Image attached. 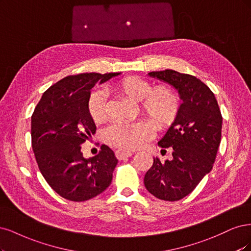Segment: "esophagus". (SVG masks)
<instances>
[{
  "mask_svg": "<svg viewBox=\"0 0 251 251\" xmlns=\"http://www.w3.org/2000/svg\"><path fill=\"white\" fill-rule=\"evenodd\" d=\"M133 154H134L133 152H131V151H125V150H118V151L116 152V155H117V157H118L120 160L125 159V158H127V157H130V156H132Z\"/></svg>",
  "mask_w": 251,
  "mask_h": 251,
  "instance_id": "34e87169",
  "label": "esophagus"
}]
</instances>
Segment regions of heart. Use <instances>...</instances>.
Masks as SVG:
<instances>
[{"mask_svg":"<svg viewBox=\"0 0 251 251\" xmlns=\"http://www.w3.org/2000/svg\"><path fill=\"white\" fill-rule=\"evenodd\" d=\"M108 91L125 95L134 102L143 101L142 108L158 127H165L175 120L179 110V98L169 85L152 88L147 80L127 77L108 85ZM106 99L101 91H95L88 98V112L95 122L106 117ZM152 126L147 122L117 123L105 130V140L121 149L131 150L141 147L151 136Z\"/></svg>","mask_w":251,"mask_h":251,"instance_id":"b5f03b06","label":"heart"}]
</instances>
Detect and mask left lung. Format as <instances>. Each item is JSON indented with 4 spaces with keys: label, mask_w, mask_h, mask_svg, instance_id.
Masks as SVG:
<instances>
[{
    "label": "left lung",
    "mask_w": 251,
    "mask_h": 251,
    "mask_svg": "<svg viewBox=\"0 0 251 251\" xmlns=\"http://www.w3.org/2000/svg\"><path fill=\"white\" fill-rule=\"evenodd\" d=\"M148 75L175 88L182 103L157 143L173 150L172 159L153 158L144 184L156 198L176 201L189 195L211 172L221 141L222 116L215 95L198 78L173 70Z\"/></svg>",
    "instance_id": "8db88e82"
}]
</instances>
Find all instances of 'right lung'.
Returning <instances> with one entry per match:
<instances>
[{
	"mask_svg": "<svg viewBox=\"0 0 251 251\" xmlns=\"http://www.w3.org/2000/svg\"><path fill=\"white\" fill-rule=\"evenodd\" d=\"M120 73L68 76L44 93L31 117L32 149L46 181L71 201H85L106 190L118 164L115 152L102 145L99 154L85 158L81 145L96 133L88 98L97 82Z\"/></svg>",
	"mask_w": 251,
	"mask_h": 251,
	"instance_id": "obj_1",
	"label": "right lung"
}]
</instances>
